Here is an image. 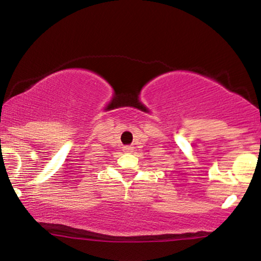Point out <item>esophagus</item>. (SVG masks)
I'll list each match as a JSON object with an SVG mask.
<instances>
[{
	"mask_svg": "<svg viewBox=\"0 0 261 261\" xmlns=\"http://www.w3.org/2000/svg\"><path fill=\"white\" fill-rule=\"evenodd\" d=\"M124 152H126V153H131V152H134V147L133 146H124Z\"/></svg>",
	"mask_w": 261,
	"mask_h": 261,
	"instance_id": "obj_1",
	"label": "esophagus"
}]
</instances>
